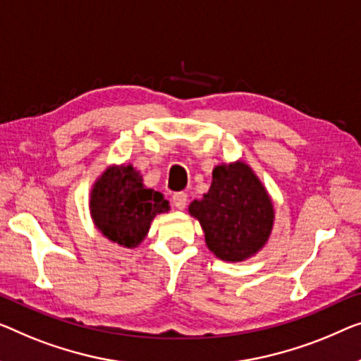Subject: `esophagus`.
I'll return each instance as SVG.
<instances>
[{
    "instance_id": "esophagus-1",
    "label": "esophagus",
    "mask_w": 361,
    "mask_h": 361,
    "mask_svg": "<svg viewBox=\"0 0 361 361\" xmlns=\"http://www.w3.org/2000/svg\"><path fill=\"white\" fill-rule=\"evenodd\" d=\"M171 201H173V206L176 209H180V211H183V209L186 207V202H188V195L186 192H175L173 197H171Z\"/></svg>"
}]
</instances>
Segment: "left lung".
<instances>
[{
	"instance_id": "8db88e82",
	"label": "left lung",
	"mask_w": 361,
	"mask_h": 361,
	"mask_svg": "<svg viewBox=\"0 0 361 361\" xmlns=\"http://www.w3.org/2000/svg\"><path fill=\"white\" fill-rule=\"evenodd\" d=\"M190 212L206 233L207 248L224 261H243L259 251L274 222L271 199L248 165H219L212 185Z\"/></svg>"
}]
</instances>
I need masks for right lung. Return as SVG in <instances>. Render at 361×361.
Instances as JSON below:
<instances>
[{"label": "right lung", "mask_w": 361, "mask_h": 361, "mask_svg": "<svg viewBox=\"0 0 361 361\" xmlns=\"http://www.w3.org/2000/svg\"><path fill=\"white\" fill-rule=\"evenodd\" d=\"M165 211H169V201L159 191L144 188L131 165L110 166L90 195V212L97 228L126 248L141 243L152 219Z\"/></svg>", "instance_id": "obj_1"}]
</instances>
